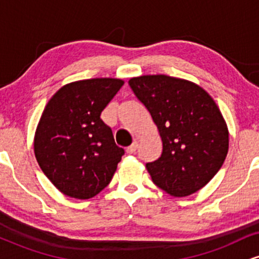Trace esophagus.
<instances>
[{
    "label": "esophagus",
    "mask_w": 259,
    "mask_h": 259,
    "mask_svg": "<svg viewBox=\"0 0 259 259\" xmlns=\"http://www.w3.org/2000/svg\"><path fill=\"white\" fill-rule=\"evenodd\" d=\"M136 150H138V142H133L132 145H130L129 147H126V153L127 154H134L136 152Z\"/></svg>",
    "instance_id": "obj_1"
}]
</instances>
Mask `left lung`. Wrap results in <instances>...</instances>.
Returning <instances> with one entry per match:
<instances>
[{
  "label": "left lung",
  "instance_id": "8db88e82",
  "mask_svg": "<svg viewBox=\"0 0 259 259\" xmlns=\"http://www.w3.org/2000/svg\"><path fill=\"white\" fill-rule=\"evenodd\" d=\"M129 85L163 142L159 158L146 163L152 181L175 197L195 194L218 173L229 150L228 126L214 100L194 82L162 74L132 78Z\"/></svg>",
  "mask_w": 259,
  "mask_h": 259
}]
</instances>
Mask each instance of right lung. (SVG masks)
I'll use <instances>...</instances> for the list:
<instances>
[{"mask_svg": "<svg viewBox=\"0 0 259 259\" xmlns=\"http://www.w3.org/2000/svg\"><path fill=\"white\" fill-rule=\"evenodd\" d=\"M123 85L112 78L74 81L45 107L35 133V157L65 196L88 200L111 183L124 150L100 117Z\"/></svg>", "mask_w": 259, "mask_h": 259, "instance_id": "1", "label": "right lung"}]
</instances>
